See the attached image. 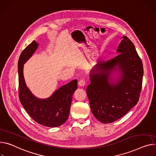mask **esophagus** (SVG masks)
<instances>
[{
  "mask_svg": "<svg viewBox=\"0 0 156 156\" xmlns=\"http://www.w3.org/2000/svg\"><path fill=\"white\" fill-rule=\"evenodd\" d=\"M85 85V81L83 79H81L78 82V85L80 87H83Z\"/></svg>",
  "mask_w": 156,
  "mask_h": 156,
  "instance_id": "obj_1",
  "label": "esophagus"
}]
</instances>
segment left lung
Segmentation results:
<instances>
[{
    "label": "left lung",
    "instance_id": "obj_1",
    "mask_svg": "<svg viewBox=\"0 0 156 156\" xmlns=\"http://www.w3.org/2000/svg\"><path fill=\"white\" fill-rule=\"evenodd\" d=\"M114 58L93 66L89 73L87 93L94 117L103 123L115 122L136 105L144 74L142 62L134 44L126 36Z\"/></svg>",
    "mask_w": 156,
    "mask_h": 156
}]
</instances>
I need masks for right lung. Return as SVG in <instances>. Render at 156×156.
Listing matches in <instances>:
<instances>
[{
	"instance_id": "right-lung-1",
	"label": "right lung",
	"mask_w": 156,
	"mask_h": 156,
	"mask_svg": "<svg viewBox=\"0 0 156 156\" xmlns=\"http://www.w3.org/2000/svg\"><path fill=\"white\" fill-rule=\"evenodd\" d=\"M39 44L33 41L20 54L18 61L19 96L20 103L34 120L49 127H59L67 120L72 97L77 89V80L70 81L55 91L46 98L36 97L27 87L23 69L24 65L33 55Z\"/></svg>"
}]
</instances>
